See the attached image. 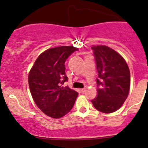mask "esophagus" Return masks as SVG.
I'll return each instance as SVG.
<instances>
[{"mask_svg": "<svg viewBox=\"0 0 148 148\" xmlns=\"http://www.w3.org/2000/svg\"><path fill=\"white\" fill-rule=\"evenodd\" d=\"M80 91H81V92H84L86 91V89L85 88H82L80 90Z\"/></svg>", "mask_w": 148, "mask_h": 148, "instance_id": "esophagus-1", "label": "esophagus"}]
</instances>
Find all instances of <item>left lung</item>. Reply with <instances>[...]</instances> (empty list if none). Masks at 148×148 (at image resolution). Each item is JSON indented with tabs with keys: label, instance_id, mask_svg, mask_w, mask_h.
<instances>
[{
	"label": "left lung",
	"instance_id": "left-lung-1",
	"mask_svg": "<svg viewBox=\"0 0 148 148\" xmlns=\"http://www.w3.org/2000/svg\"><path fill=\"white\" fill-rule=\"evenodd\" d=\"M98 79L97 95L91 100L97 110L110 114L119 110L130 92V72L124 58L106 45H92Z\"/></svg>",
	"mask_w": 148,
	"mask_h": 148
}]
</instances>
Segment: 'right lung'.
<instances>
[{
    "label": "right lung",
    "mask_w": 148,
    "mask_h": 148,
    "mask_svg": "<svg viewBox=\"0 0 148 148\" xmlns=\"http://www.w3.org/2000/svg\"><path fill=\"white\" fill-rule=\"evenodd\" d=\"M78 48L60 46L42 52L28 76L29 87L35 104L45 115L60 119L72 108L78 92L61 84L67 81L65 61Z\"/></svg>",
    "instance_id": "1"
}]
</instances>
